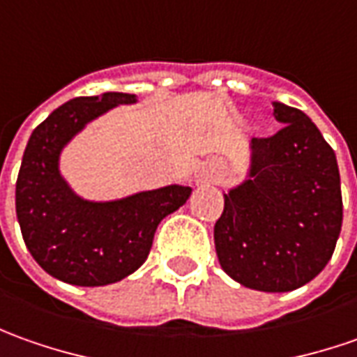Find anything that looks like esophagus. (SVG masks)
<instances>
[{"instance_id":"34e87169","label":"esophagus","mask_w":357,"mask_h":357,"mask_svg":"<svg viewBox=\"0 0 357 357\" xmlns=\"http://www.w3.org/2000/svg\"><path fill=\"white\" fill-rule=\"evenodd\" d=\"M199 179H202V181H213V179H215V174H213L211 169H207V172H203L202 176H199Z\"/></svg>"}]
</instances>
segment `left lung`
Segmentation results:
<instances>
[{
	"instance_id": "left-lung-1",
	"label": "left lung",
	"mask_w": 357,
	"mask_h": 357,
	"mask_svg": "<svg viewBox=\"0 0 357 357\" xmlns=\"http://www.w3.org/2000/svg\"><path fill=\"white\" fill-rule=\"evenodd\" d=\"M282 124L252 138L251 179L225 193L215 223L221 268L243 287L289 292L324 268L342 229L336 154L298 108L273 102Z\"/></svg>"
}]
</instances>
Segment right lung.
<instances>
[{
    "instance_id": "obj_1",
    "label": "right lung",
    "mask_w": 357,
    "mask_h": 357,
    "mask_svg": "<svg viewBox=\"0 0 357 357\" xmlns=\"http://www.w3.org/2000/svg\"><path fill=\"white\" fill-rule=\"evenodd\" d=\"M128 93L79 96L33 130L15 183L21 235L45 273L77 287H105L132 275L148 259L160 221L188 202L191 188L167 185L110 203L77 197L59 174V154L86 122Z\"/></svg>"
}]
</instances>
